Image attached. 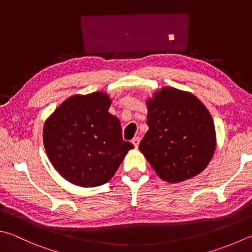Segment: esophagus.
Listing matches in <instances>:
<instances>
[{"mask_svg":"<svg viewBox=\"0 0 252 252\" xmlns=\"http://www.w3.org/2000/svg\"><path fill=\"white\" fill-rule=\"evenodd\" d=\"M131 142H132V145L135 146V148H138L139 142H140V138H139V137H135V138L131 140Z\"/></svg>","mask_w":252,"mask_h":252,"instance_id":"esophagus-1","label":"esophagus"}]
</instances>
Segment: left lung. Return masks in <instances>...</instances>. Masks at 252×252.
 <instances>
[{
	"label": "left lung",
	"instance_id": "8db88e82",
	"mask_svg": "<svg viewBox=\"0 0 252 252\" xmlns=\"http://www.w3.org/2000/svg\"><path fill=\"white\" fill-rule=\"evenodd\" d=\"M149 129L139 144L160 179L179 183L205 169L216 149L210 112L194 94L163 87L146 99Z\"/></svg>",
	"mask_w": 252,
	"mask_h": 252
}]
</instances>
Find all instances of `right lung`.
Masks as SVG:
<instances>
[{
  "label": "right lung",
  "mask_w": 252,
  "mask_h": 252,
  "mask_svg": "<svg viewBox=\"0 0 252 252\" xmlns=\"http://www.w3.org/2000/svg\"><path fill=\"white\" fill-rule=\"evenodd\" d=\"M106 92L74 94L47 118L42 130L46 154L58 173L82 188L110 181L127 153L118 118L108 112Z\"/></svg>",
  "instance_id": "add662e5"
}]
</instances>
